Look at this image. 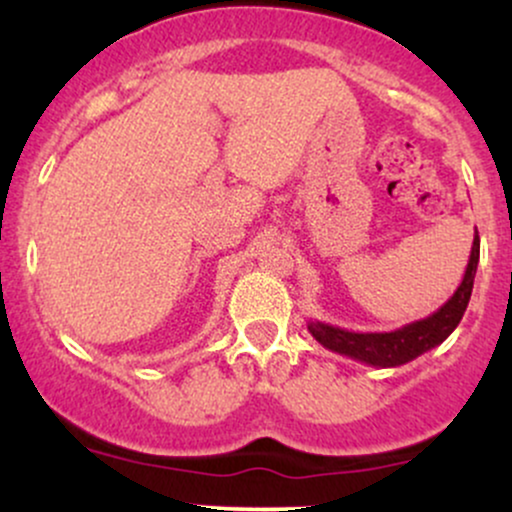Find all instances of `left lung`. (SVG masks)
Instances as JSON below:
<instances>
[{
  "instance_id": "left-lung-1",
  "label": "left lung",
  "mask_w": 512,
  "mask_h": 512,
  "mask_svg": "<svg viewBox=\"0 0 512 512\" xmlns=\"http://www.w3.org/2000/svg\"><path fill=\"white\" fill-rule=\"evenodd\" d=\"M479 264V233L474 231L472 252H469L467 269L457 286V291L443 303L433 315L424 320L409 322V325L397 327L392 332H349L342 327L327 325V322H308V332L320 342L325 349L354 358V361L366 363L375 368H397L404 363L414 361L416 356L436 349L445 339L455 332L460 325L464 310H467L469 298H472L474 276H477Z\"/></svg>"
}]
</instances>
